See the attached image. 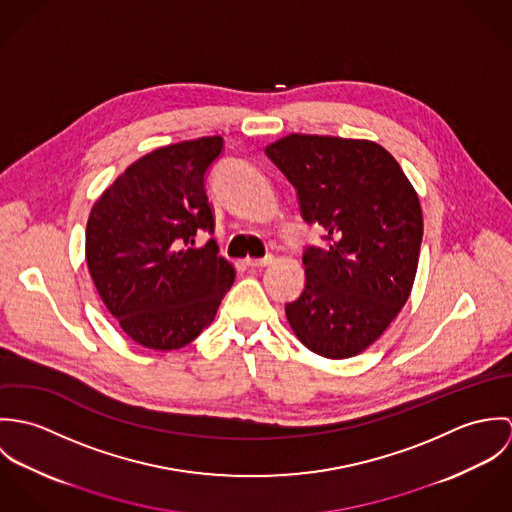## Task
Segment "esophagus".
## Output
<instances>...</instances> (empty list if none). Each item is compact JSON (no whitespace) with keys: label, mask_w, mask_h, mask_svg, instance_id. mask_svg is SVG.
I'll return each mask as SVG.
<instances>
[{"label":"esophagus","mask_w":512,"mask_h":512,"mask_svg":"<svg viewBox=\"0 0 512 512\" xmlns=\"http://www.w3.org/2000/svg\"><path fill=\"white\" fill-rule=\"evenodd\" d=\"M274 262L272 256H266V258H246V266L248 268H266Z\"/></svg>","instance_id":"esophagus-1"}]
</instances>
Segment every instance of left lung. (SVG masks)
<instances>
[{
  "instance_id": "1",
  "label": "left lung",
  "mask_w": 512,
  "mask_h": 512,
  "mask_svg": "<svg viewBox=\"0 0 512 512\" xmlns=\"http://www.w3.org/2000/svg\"><path fill=\"white\" fill-rule=\"evenodd\" d=\"M266 155L297 189L301 217L327 240L305 250V288L286 305L290 327L321 357H355L412 292L424 232L418 193L370 140L290 134Z\"/></svg>"
}]
</instances>
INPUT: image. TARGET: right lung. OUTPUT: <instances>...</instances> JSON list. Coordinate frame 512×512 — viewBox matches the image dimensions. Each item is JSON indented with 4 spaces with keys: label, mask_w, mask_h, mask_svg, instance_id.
Wrapping results in <instances>:
<instances>
[{
    "label": "right lung",
    "mask_w": 512,
    "mask_h": 512,
    "mask_svg": "<svg viewBox=\"0 0 512 512\" xmlns=\"http://www.w3.org/2000/svg\"><path fill=\"white\" fill-rule=\"evenodd\" d=\"M222 151L220 136L157 147L134 161L94 203L86 222V264L122 331L153 351L195 341L234 284V266L215 230L205 175Z\"/></svg>",
    "instance_id": "obj_1"
}]
</instances>
